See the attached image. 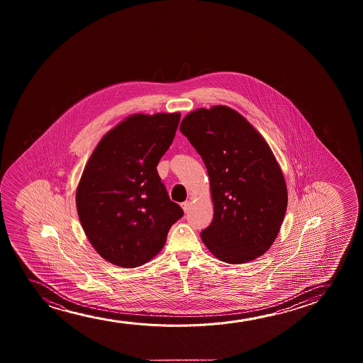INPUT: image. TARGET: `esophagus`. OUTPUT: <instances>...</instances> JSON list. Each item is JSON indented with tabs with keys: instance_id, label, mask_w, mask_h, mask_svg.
<instances>
[{
	"instance_id": "1",
	"label": "esophagus",
	"mask_w": 363,
	"mask_h": 363,
	"mask_svg": "<svg viewBox=\"0 0 363 363\" xmlns=\"http://www.w3.org/2000/svg\"><path fill=\"white\" fill-rule=\"evenodd\" d=\"M181 207L184 209V212H187L189 211V207H191V202L189 201H186L184 203H181Z\"/></svg>"
}]
</instances>
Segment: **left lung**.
I'll use <instances>...</instances> for the list:
<instances>
[{"instance_id":"left-lung-1","label":"left lung","mask_w":363,"mask_h":363,"mask_svg":"<svg viewBox=\"0 0 363 363\" xmlns=\"http://www.w3.org/2000/svg\"><path fill=\"white\" fill-rule=\"evenodd\" d=\"M179 131L201 155L214 204L201 238L216 258L243 264L263 255L288 207L283 172L263 136L224 105L194 110Z\"/></svg>"}]
</instances>
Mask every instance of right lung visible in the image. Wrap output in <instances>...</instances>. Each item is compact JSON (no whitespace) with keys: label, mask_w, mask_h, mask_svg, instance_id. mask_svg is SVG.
<instances>
[{"label":"right lung","mask_w":363,"mask_h":363,"mask_svg":"<svg viewBox=\"0 0 363 363\" xmlns=\"http://www.w3.org/2000/svg\"><path fill=\"white\" fill-rule=\"evenodd\" d=\"M181 114H135L110 130L85 164L77 211L95 250L136 268L160 253L184 211L169 199L156 166L174 141Z\"/></svg>","instance_id":"obj_1"}]
</instances>
